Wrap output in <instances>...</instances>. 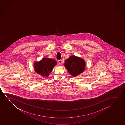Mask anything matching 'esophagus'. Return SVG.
<instances>
[{
    "label": "esophagus",
    "instance_id": "34e87169",
    "mask_svg": "<svg viewBox=\"0 0 125 125\" xmlns=\"http://www.w3.org/2000/svg\"><path fill=\"white\" fill-rule=\"evenodd\" d=\"M58 62L60 65H61V64H62V60H59L58 61Z\"/></svg>",
    "mask_w": 125,
    "mask_h": 125
}]
</instances>
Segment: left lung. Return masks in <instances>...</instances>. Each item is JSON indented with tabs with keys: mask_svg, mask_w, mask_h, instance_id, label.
Masks as SVG:
<instances>
[{
	"mask_svg": "<svg viewBox=\"0 0 125 125\" xmlns=\"http://www.w3.org/2000/svg\"><path fill=\"white\" fill-rule=\"evenodd\" d=\"M64 65L69 73L75 77L84 71L85 63L84 60L79 57L72 55L65 61Z\"/></svg>",
	"mask_w": 125,
	"mask_h": 125,
	"instance_id": "1",
	"label": "left lung"
}]
</instances>
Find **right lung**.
<instances>
[{"label":"right lung","instance_id":"1","mask_svg":"<svg viewBox=\"0 0 125 125\" xmlns=\"http://www.w3.org/2000/svg\"><path fill=\"white\" fill-rule=\"evenodd\" d=\"M56 64V62L54 59L43 58L41 61L34 63V70L37 73L43 77H48Z\"/></svg>","mask_w":125,"mask_h":125}]
</instances>
